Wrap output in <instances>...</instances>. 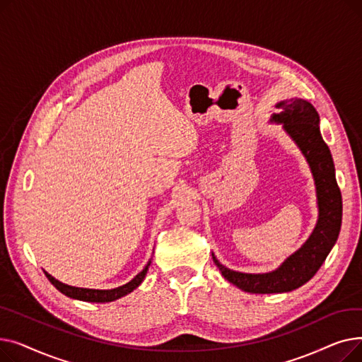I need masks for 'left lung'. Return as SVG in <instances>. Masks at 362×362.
I'll list each match as a JSON object with an SVG mask.
<instances>
[{
	"label": "left lung",
	"mask_w": 362,
	"mask_h": 362,
	"mask_svg": "<svg viewBox=\"0 0 362 362\" xmlns=\"http://www.w3.org/2000/svg\"><path fill=\"white\" fill-rule=\"evenodd\" d=\"M273 120L283 123L292 139L305 156L317 186L318 223L302 248L284 261L276 272L267 274H246L226 269L216 257L213 259L224 279L251 293H281L305 284L321 267L337 240L341 224V195L334 176L330 149L320 135V117L308 101L291 100L280 103Z\"/></svg>",
	"instance_id": "left-lung-1"
}]
</instances>
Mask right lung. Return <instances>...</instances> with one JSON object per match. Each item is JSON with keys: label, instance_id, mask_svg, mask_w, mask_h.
Returning <instances> with one entry per match:
<instances>
[{"label": "right lung", "instance_id": "right-lung-1", "mask_svg": "<svg viewBox=\"0 0 362 362\" xmlns=\"http://www.w3.org/2000/svg\"><path fill=\"white\" fill-rule=\"evenodd\" d=\"M151 261H148L146 267L135 277L132 279L129 283L123 284V286L120 288H116V289H111V291H98V289H83V288H73V286H69V284H64L62 281H59L57 279H54L52 276H49L47 272L45 276L47 279L54 284L55 289H59L63 295L69 296V298H73V299H79V300H85V302H111V300H116L127 293H130L133 289H136L139 284L142 283L146 272H148V267H149Z\"/></svg>", "mask_w": 362, "mask_h": 362}]
</instances>
